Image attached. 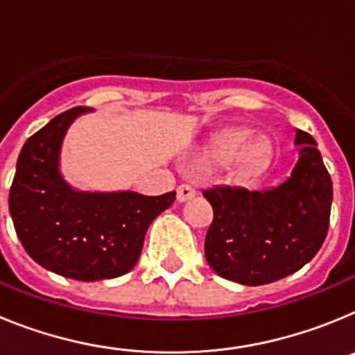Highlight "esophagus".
<instances>
[{
    "label": "esophagus",
    "mask_w": 355,
    "mask_h": 355,
    "mask_svg": "<svg viewBox=\"0 0 355 355\" xmlns=\"http://www.w3.org/2000/svg\"><path fill=\"white\" fill-rule=\"evenodd\" d=\"M193 196H196V190H193L190 184H180V187H178V190H175V197H178V200H180V202H184V200L192 199Z\"/></svg>",
    "instance_id": "1"
}]
</instances>
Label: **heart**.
<instances>
[{"instance_id":"heart-1","label":"heart","mask_w":355,"mask_h":355,"mask_svg":"<svg viewBox=\"0 0 355 355\" xmlns=\"http://www.w3.org/2000/svg\"><path fill=\"white\" fill-rule=\"evenodd\" d=\"M249 128L229 130L216 137L206 150V162L213 167H227L234 163L243 175H258L270 165L272 149L263 139L252 140Z\"/></svg>"}]
</instances>
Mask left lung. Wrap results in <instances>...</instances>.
<instances>
[{
  "instance_id": "left-lung-1",
  "label": "left lung",
  "mask_w": 355,
  "mask_h": 355,
  "mask_svg": "<svg viewBox=\"0 0 355 355\" xmlns=\"http://www.w3.org/2000/svg\"><path fill=\"white\" fill-rule=\"evenodd\" d=\"M299 162L279 187L249 192L241 187L205 190L213 208L206 261L220 277L259 286L300 270L325 236L332 181L311 135L297 130Z\"/></svg>"
}]
</instances>
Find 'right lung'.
I'll return each mask as SVG.
<instances>
[{"label":"right lung","instance_id":"1","mask_svg":"<svg viewBox=\"0 0 355 355\" xmlns=\"http://www.w3.org/2000/svg\"><path fill=\"white\" fill-rule=\"evenodd\" d=\"M76 106L56 115L24 142L8 196V209L24 250L40 266L76 281L124 275L137 265L147 227L174 202L135 192L90 193L69 187L58 171L65 131Z\"/></svg>","mask_w":355,"mask_h":355}]
</instances>
